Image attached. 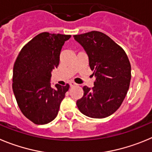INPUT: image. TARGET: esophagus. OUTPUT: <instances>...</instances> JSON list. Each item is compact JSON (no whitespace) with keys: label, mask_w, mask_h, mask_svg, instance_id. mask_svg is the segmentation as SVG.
<instances>
[{"label":"esophagus","mask_w":152,"mask_h":152,"mask_svg":"<svg viewBox=\"0 0 152 152\" xmlns=\"http://www.w3.org/2000/svg\"><path fill=\"white\" fill-rule=\"evenodd\" d=\"M77 86V84L75 83L74 82H70V83H69V86H70V87H74V86Z\"/></svg>","instance_id":"esophagus-1"}]
</instances>
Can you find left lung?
Instances as JSON below:
<instances>
[{
    "mask_svg": "<svg viewBox=\"0 0 152 152\" xmlns=\"http://www.w3.org/2000/svg\"><path fill=\"white\" fill-rule=\"evenodd\" d=\"M85 50L94 87H83L84 95L76 102L82 113L91 118H105L121 105L129 90L131 66L124 49L110 37L98 31L73 35Z\"/></svg>",
    "mask_w": 152,
    "mask_h": 152,
    "instance_id": "8db88e82",
    "label": "left lung"
}]
</instances>
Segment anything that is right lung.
<instances>
[{"mask_svg":"<svg viewBox=\"0 0 152 152\" xmlns=\"http://www.w3.org/2000/svg\"><path fill=\"white\" fill-rule=\"evenodd\" d=\"M71 35L42 32L20 50L13 66V91L22 113L34 124L55 119L69 86L51 87V72L59 65L60 54Z\"/></svg>","mask_w":152,"mask_h":152,"instance_id":"1","label":"right lung"}]
</instances>
